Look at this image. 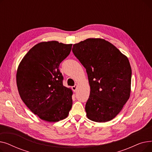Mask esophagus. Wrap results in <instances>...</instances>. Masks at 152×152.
Returning a JSON list of instances; mask_svg holds the SVG:
<instances>
[{
	"instance_id": "esophagus-1",
	"label": "esophagus",
	"mask_w": 152,
	"mask_h": 152,
	"mask_svg": "<svg viewBox=\"0 0 152 152\" xmlns=\"http://www.w3.org/2000/svg\"><path fill=\"white\" fill-rule=\"evenodd\" d=\"M77 87H78V86H77V84H75L74 86L72 87V89H73V91L75 92H76L77 89Z\"/></svg>"
}]
</instances>
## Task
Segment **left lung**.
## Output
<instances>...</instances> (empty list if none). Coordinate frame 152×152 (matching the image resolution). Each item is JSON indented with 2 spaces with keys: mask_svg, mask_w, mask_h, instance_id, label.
Wrapping results in <instances>:
<instances>
[{
  "mask_svg": "<svg viewBox=\"0 0 152 152\" xmlns=\"http://www.w3.org/2000/svg\"><path fill=\"white\" fill-rule=\"evenodd\" d=\"M72 50L88 76L91 92L85 107L87 117L99 123L111 120L130 97L132 70L128 58L100 38L75 44Z\"/></svg>",
  "mask_w": 152,
  "mask_h": 152,
  "instance_id": "8db88e82",
  "label": "left lung"
}]
</instances>
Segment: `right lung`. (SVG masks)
Here are the masks:
<instances>
[{
	"label": "right lung",
	"instance_id": "right-lung-1",
	"mask_svg": "<svg viewBox=\"0 0 152 152\" xmlns=\"http://www.w3.org/2000/svg\"><path fill=\"white\" fill-rule=\"evenodd\" d=\"M71 47L72 44L55 41L40 42L31 48L18 66L17 84L20 97L42 120H62L72 107L73 92L63 85L59 70Z\"/></svg>",
	"mask_w": 152,
	"mask_h": 152
}]
</instances>
